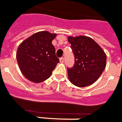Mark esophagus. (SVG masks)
Here are the masks:
<instances>
[{
  "instance_id": "1",
  "label": "esophagus",
  "mask_w": 122,
  "mask_h": 122,
  "mask_svg": "<svg viewBox=\"0 0 122 122\" xmlns=\"http://www.w3.org/2000/svg\"><path fill=\"white\" fill-rule=\"evenodd\" d=\"M60 62L61 63L64 62V58L63 57L60 58Z\"/></svg>"
}]
</instances>
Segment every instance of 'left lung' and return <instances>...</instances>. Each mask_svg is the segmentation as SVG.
<instances>
[{"label": "left lung", "instance_id": "obj_1", "mask_svg": "<svg viewBox=\"0 0 122 122\" xmlns=\"http://www.w3.org/2000/svg\"><path fill=\"white\" fill-rule=\"evenodd\" d=\"M74 54L75 64L68 68L71 83L79 87L92 85L105 69L107 56L104 51L93 39L86 36L68 37Z\"/></svg>", "mask_w": 122, "mask_h": 122}]
</instances>
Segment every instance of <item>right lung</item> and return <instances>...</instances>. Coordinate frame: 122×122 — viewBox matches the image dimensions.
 Returning a JSON list of instances; mask_svg holds the SVG:
<instances>
[{"label":"right lung","mask_w":122,"mask_h":122,"mask_svg":"<svg viewBox=\"0 0 122 122\" xmlns=\"http://www.w3.org/2000/svg\"><path fill=\"white\" fill-rule=\"evenodd\" d=\"M56 37L49 31L37 32L18 46L16 58L19 68L27 79L34 83L47 79L59 62L52 41Z\"/></svg>","instance_id":"add662e5"}]
</instances>
